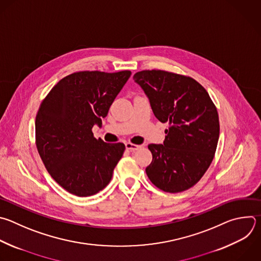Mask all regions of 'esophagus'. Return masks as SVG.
Returning a JSON list of instances; mask_svg holds the SVG:
<instances>
[{
    "instance_id": "1",
    "label": "esophagus",
    "mask_w": 261,
    "mask_h": 261,
    "mask_svg": "<svg viewBox=\"0 0 261 261\" xmlns=\"http://www.w3.org/2000/svg\"><path fill=\"white\" fill-rule=\"evenodd\" d=\"M126 148L131 150V151H134V150H137L141 147V145H137V144H134V143H131V142H127L126 144Z\"/></svg>"
}]
</instances>
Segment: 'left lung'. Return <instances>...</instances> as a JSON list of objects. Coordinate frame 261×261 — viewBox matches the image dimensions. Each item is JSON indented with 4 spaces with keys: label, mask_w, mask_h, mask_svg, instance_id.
Wrapping results in <instances>:
<instances>
[{
    "label": "left lung",
    "mask_w": 261,
    "mask_h": 261,
    "mask_svg": "<svg viewBox=\"0 0 261 261\" xmlns=\"http://www.w3.org/2000/svg\"><path fill=\"white\" fill-rule=\"evenodd\" d=\"M133 79L149 98L155 118L169 124L164 144H148L152 161L146 175L164 192L187 191L213 161L219 138L217 109L204 87L191 76L145 69Z\"/></svg>",
    "instance_id": "obj_1"
}]
</instances>
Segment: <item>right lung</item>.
Masks as SVG:
<instances>
[{
	"mask_svg": "<svg viewBox=\"0 0 261 261\" xmlns=\"http://www.w3.org/2000/svg\"><path fill=\"white\" fill-rule=\"evenodd\" d=\"M131 75L130 70H82L61 79L42 100L36 116V145L51 177L65 191L89 197L102 191L125 144L93 136Z\"/></svg>",
	"mask_w": 261,
	"mask_h": 261,
	"instance_id": "1",
	"label": "right lung"
}]
</instances>
